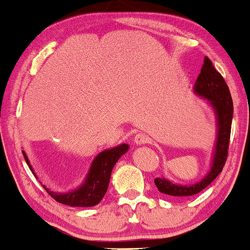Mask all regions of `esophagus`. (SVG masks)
I'll use <instances>...</instances> for the list:
<instances>
[{"instance_id":"esophagus-1","label":"esophagus","mask_w":250,"mask_h":250,"mask_svg":"<svg viewBox=\"0 0 250 250\" xmlns=\"http://www.w3.org/2000/svg\"><path fill=\"white\" fill-rule=\"evenodd\" d=\"M134 142L136 143V145H139V146L146 145V143L148 142V136L146 134H143V133H140V134L135 135Z\"/></svg>"}]
</instances>
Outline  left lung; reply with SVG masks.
Wrapping results in <instances>:
<instances>
[{"instance_id": "8db88e82", "label": "left lung", "mask_w": 250, "mask_h": 250, "mask_svg": "<svg viewBox=\"0 0 250 250\" xmlns=\"http://www.w3.org/2000/svg\"><path fill=\"white\" fill-rule=\"evenodd\" d=\"M194 93L197 96L207 100L209 105L213 108L216 119V142H215L210 169L205 175V177L197 182L193 185H180L168 180L167 177L155 179V185L161 193L175 197L193 196L208 187L222 171L228 155L234 114L233 100L225 79L215 69L208 57H205L201 73L194 84Z\"/></svg>"}]
</instances>
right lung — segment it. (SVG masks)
I'll list each match as a JSON object with an SVG mask.
<instances>
[{"label":"right lung","mask_w":250,"mask_h":250,"mask_svg":"<svg viewBox=\"0 0 250 250\" xmlns=\"http://www.w3.org/2000/svg\"><path fill=\"white\" fill-rule=\"evenodd\" d=\"M128 149L129 146L127 143H122V145L116 146L114 148L101 151L91 162L87 176H85L82 185L74 190L67 191V193H56V191L50 190L45 186L42 185V187L54 200L62 203V205L70 206V207H93V206L99 205L107 193L114 166L116 165V162L119 161V159L123 154L127 153ZM22 154H23L28 167L35 175L29 160H28L27 154L23 150H22Z\"/></svg>","instance_id":"add662e5"}]
</instances>
